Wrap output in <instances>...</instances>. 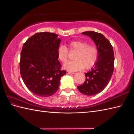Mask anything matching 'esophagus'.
<instances>
[{
    "label": "esophagus",
    "instance_id": "34e87169",
    "mask_svg": "<svg viewBox=\"0 0 134 134\" xmlns=\"http://www.w3.org/2000/svg\"><path fill=\"white\" fill-rule=\"evenodd\" d=\"M67 74H68V75H75V73L71 72H69V71H67Z\"/></svg>",
    "mask_w": 134,
    "mask_h": 134
}]
</instances>
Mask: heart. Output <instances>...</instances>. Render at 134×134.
Segmentation results:
<instances>
[{"instance_id": "1", "label": "heart", "mask_w": 134, "mask_h": 134, "mask_svg": "<svg viewBox=\"0 0 134 134\" xmlns=\"http://www.w3.org/2000/svg\"><path fill=\"white\" fill-rule=\"evenodd\" d=\"M70 50L77 51L74 56V61H69L65 63L64 68L71 72L80 70L83 68L88 69L96 63L98 57L97 47L88 44L86 41L76 40L69 44ZM57 56L59 61H66L68 57V49L65 46H60L57 50Z\"/></svg>"}]
</instances>
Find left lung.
I'll use <instances>...</instances> for the list:
<instances>
[{"label":"left lung","mask_w":134,"mask_h":134,"mask_svg":"<svg viewBox=\"0 0 134 134\" xmlns=\"http://www.w3.org/2000/svg\"><path fill=\"white\" fill-rule=\"evenodd\" d=\"M82 34L91 37L98 50L97 60L91 70L85 73V81L77 87L82 94L93 96L102 92L108 85L114 69V53L109 41L102 34L88 31Z\"/></svg>","instance_id":"1"}]
</instances>
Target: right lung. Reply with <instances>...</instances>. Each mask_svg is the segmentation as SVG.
Masks as SVG:
<instances>
[{"label":"right lung","mask_w":134,"mask_h":134,"mask_svg":"<svg viewBox=\"0 0 134 134\" xmlns=\"http://www.w3.org/2000/svg\"><path fill=\"white\" fill-rule=\"evenodd\" d=\"M58 35L49 32H37L23 44L20 53V73L25 84L32 93L49 97L58 90L61 70L57 50L61 40Z\"/></svg>","instance_id":"1"}]
</instances>
